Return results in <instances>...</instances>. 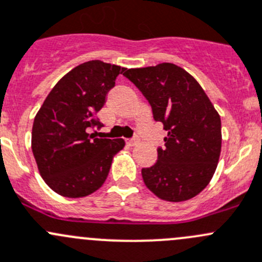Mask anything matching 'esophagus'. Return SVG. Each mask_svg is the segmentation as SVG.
I'll use <instances>...</instances> for the list:
<instances>
[{
    "instance_id": "1",
    "label": "esophagus",
    "mask_w": 262,
    "mask_h": 262,
    "mask_svg": "<svg viewBox=\"0 0 262 262\" xmlns=\"http://www.w3.org/2000/svg\"><path fill=\"white\" fill-rule=\"evenodd\" d=\"M138 142H139V139L137 138V137H134V138L128 139V141H126V143H128L129 146H136V144L138 143Z\"/></svg>"
}]
</instances>
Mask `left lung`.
<instances>
[{"mask_svg": "<svg viewBox=\"0 0 262 262\" xmlns=\"http://www.w3.org/2000/svg\"><path fill=\"white\" fill-rule=\"evenodd\" d=\"M167 132L157 162L142 169L144 184L159 199L187 201L206 188L222 151V120L199 82L174 63L125 69Z\"/></svg>", "mask_w": 262, "mask_h": 262, "instance_id": "obj_1", "label": "left lung"}]
</instances>
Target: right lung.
<instances>
[{"instance_id":"obj_1","label":"right lung","mask_w":262,"mask_h":262,"mask_svg":"<svg viewBox=\"0 0 262 262\" xmlns=\"http://www.w3.org/2000/svg\"><path fill=\"white\" fill-rule=\"evenodd\" d=\"M125 69L100 60L87 61L61 78L40 106L32 129V151L51 189L70 199L97 190L107 178L113 156L124 139L96 138L97 114L115 79Z\"/></svg>"}]
</instances>
